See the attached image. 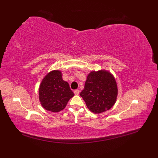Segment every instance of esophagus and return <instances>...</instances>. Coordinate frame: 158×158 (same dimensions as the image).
<instances>
[{"instance_id": "esophagus-1", "label": "esophagus", "mask_w": 158, "mask_h": 158, "mask_svg": "<svg viewBox=\"0 0 158 158\" xmlns=\"http://www.w3.org/2000/svg\"><path fill=\"white\" fill-rule=\"evenodd\" d=\"M74 93L75 95H78L80 94V90L79 89H75L74 91Z\"/></svg>"}]
</instances>
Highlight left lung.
Listing matches in <instances>:
<instances>
[{
	"instance_id": "1",
	"label": "left lung",
	"mask_w": 158,
	"mask_h": 158,
	"mask_svg": "<svg viewBox=\"0 0 158 158\" xmlns=\"http://www.w3.org/2000/svg\"><path fill=\"white\" fill-rule=\"evenodd\" d=\"M118 94L116 80L107 70L92 71L88 75L80 96L88 108L94 113H101L111 109Z\"/></svg>"
}]
</instances>
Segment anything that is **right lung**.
Instances as JSON below:
<instances>
[{
    "label": "right lung",
    "instance_id": "1",
    "mask_svg": "<svg viewBox=\"0 0 158 158\" xmlns=\"http://www.w3.org/2000/svg\"><path fill=\"white\" fill-rule=\"evenodd\" d=\"M74 95L69 83L62 78L60 70L50 72L40 85V101L42 107L47 111L55 113L60 111Z\"/></svg>",
    "mask_w": 158,
    "mask_h": 158
}]
</instances>
